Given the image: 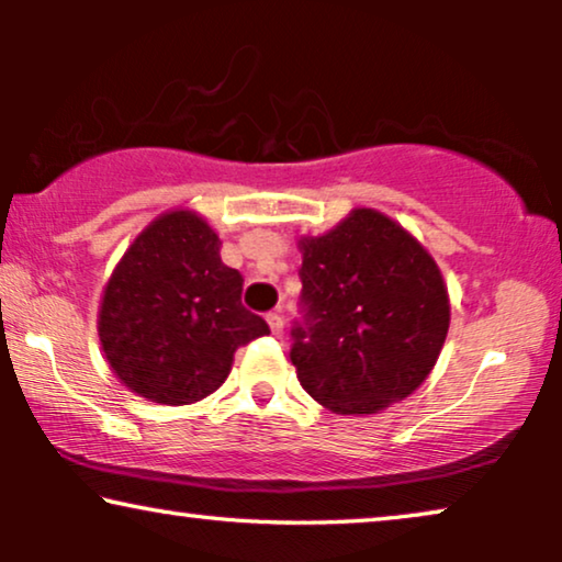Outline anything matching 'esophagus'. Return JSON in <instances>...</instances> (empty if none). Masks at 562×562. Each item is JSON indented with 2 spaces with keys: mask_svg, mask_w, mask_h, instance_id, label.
Returning a JSON list of instances; mask_svg holds the SVG:
<instances>
[{
  "mask_svg": "<svg viewBox=\"0 0 562 562\" xmlns=\"http://www.w3.org/2000/svg\"><path fill=\"white\" fill-rule=\"evenodd\" d=\"M266 319H268V325H271V333L279 337L283 333V317H281V314L279 312H271Z\"/></svg>",
  "mask_w": 562,
  "mask_h": 562,
  "instance_id": "obj_1",
  "label": "esophagus"
}]
</instances>
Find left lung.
I'll list each match as a JSON object with an SVG mask.
<instances>
[{"label":"left lung","instance_id":"left-lung-1","mask_svg":"<svg viewBox=\"0 0 562 562\" xmlns=\"http://www.w3.org/2000/svg\"><path fill=\"white\" fill-rule=\"evenodd\" d=\"M299 250L291 363L306 394L337 414H375L417 391L450 327L442 273L417 237L363 206Z\"/></svg>","mask_w":562,"mask_h":562}]
</instances>
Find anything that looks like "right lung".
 <instances>
[{
    "label": "right lung",
    "mask_w": 562,
    "mask_h": 562,
    "mask_svg": "<svg viewBox=\"0 0 562 562\" xmlns=\"http://www.w3.org/2000/svg\"><path fill=\"white\" fill-rule=\"evenodd\" d=\"M220 245L196 212H166L106 281L99 342L137 396L168 406L202 402L225 383L235 350L271 333L243 306V276L222 263Z\"/></svg>",
    "instance_id": "add662e5"
}]
</instances>
